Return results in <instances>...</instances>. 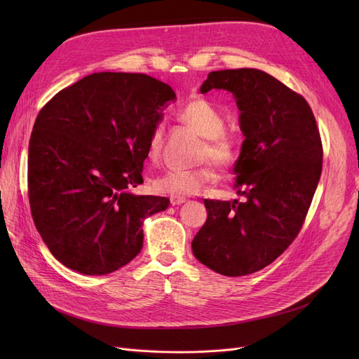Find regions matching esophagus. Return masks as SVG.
Masks as SVG:
<instances>
[{
  "label": "esophagus",
  "instance_id": "obj_1",
  "mask_svg": "<svg viewBox=\"0 0 359 359\" xmlns=\"http://www.w3.org/2000/svg\"><path fill=\"white\" fill-rule=\"evenodd\" d=\"M184 202H186V198H183V196H170V203H172L173 206L184 203Z\"/></svg>",
  "mask_w": 359,
  "mask_h": 359
}]
</instances>
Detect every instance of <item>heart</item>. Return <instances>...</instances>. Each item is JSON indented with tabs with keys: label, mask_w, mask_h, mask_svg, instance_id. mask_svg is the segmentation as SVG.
Instances as JSON below:
<instances>
[{
	"label": "heart",
	"mask_w": 359,
	"mask_h": 359,
	"mask_svg": "<svg viewBox=\"0 0 359 359\" xmlns=\"http://www.w3.org/2000/svg\"><path fill=\"white\" fill-rule=\"evenodd\" d=\"M177 119L194 129L201 137L203 144L199 149V160H212L219 167H230L238 158V140L231 132L225 130V121L222 113L206 99L194 97L187 100L179 110ZM165 140L163 125H157L151 132L147 157L151 161H158ZM217 172L211 161H206L195 168L168 170L164 175L156 177L154 189L158 194L172 196H189L202 192L210 183L215 182Z\"/></svg>",
	"instance_id": "heart-1"
}]
</instances>
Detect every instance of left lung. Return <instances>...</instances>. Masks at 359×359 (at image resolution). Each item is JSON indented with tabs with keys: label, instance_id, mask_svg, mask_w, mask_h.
<instances>
[{
	"label": "left lung",
	"instance_id": "obj_1",
	"mask_svg": "<svg viewBox=\"0 0 359 359\" xmlns=\"http://www.w3.org/2000/svg\"><path fill=\"white\" fill-rule=\"evenodd\" d=\"M231 91L246 140L234 164L244 201L205 199L195 257L225 276L257 272L298 236L322 175L323 145L307 100L253 68L212 71L201 93Z\"/></svg>",
	"mask_w": 359,
	"mask_h": 359
}]
</instances>
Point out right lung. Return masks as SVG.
Returning <instances> with one entry per match:
<instances>
[{
	"instance_id": "add662e5",
	"label": "right lung",
	"mask_w": 359,
	"mask_h": 359,
	"mask_svg": "<svg viewBox=\"0 0 359 359\" xmlns=\"http://www.w3.org/2000/svg\"><path fill=\"white\" fill-rule=\"evenodd\" d=\"M176 94L147 74L94 72L56 93L36 118L27 187L37 231L67 268L106 275L142 249V221L167 210L137 196L151 132Z\"/></svg>"
}]
</instances>
